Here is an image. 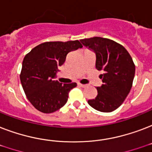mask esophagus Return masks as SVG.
<instances>
[{
	"label": "esophagus",
	"mask_w": 152,
	"mask_h": 152,
	"mask_svg": "<svg viewBox=\"0 0 152 152\" xmlns=\"http://www.w3.org/2000/svg\"><path fill=\"white\" fill-rule=\"evenodd\" d=\"M78 86H80V87H81V88H86V87H87V85H86V84H82V83H78Z\"/></svg>",
	"instance_id": "obj_1"
}]
</instances>
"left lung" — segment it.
<instances>
[{"label": "left lung", "mask_w": 152, "mask_h": 152, "mask_svg": "<svg viewBox=\"0 0 152 152\" xmlns=\"http://www.w3.org/2000/svg\"><path fill=\"white\" fill-rule=\"evenodd\" d=\"M80 41L95 53V68L102 72L99 77L103 84L96 88L97 96L88 100V104L101 112L115 110L132 88L135 76L132 57L122 45L111 39L93 37Z\"/></svg>", "instance_id": "obj_1"}]
</instances>
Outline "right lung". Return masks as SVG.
<instances>
[{
    "label": "right lung",
    "mask_w": 152,
    "mask_h": 152,
    "mask_svg": "<svg viewBox=\"0 0 152 152\" xmlns=\"http://www.w3.org/2000/svg\"><path fill=\"white\" fill-rule=\"evenodd\" d=\"M78 40L46 42L35 46L23 58L20 78L27 99L42 113H50L64 106L76 83L53 80L71 51L82 48Z\"/></svg>",
    "instance_id": "add662e5"
}]
</instances>
